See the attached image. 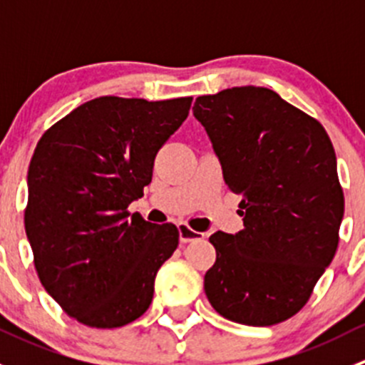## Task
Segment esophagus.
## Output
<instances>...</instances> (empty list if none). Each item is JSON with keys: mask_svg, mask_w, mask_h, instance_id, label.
<instances>
[{"mask_svg": "<svg viewBox=\"0 0 365 365\" xmlns=\"http://www.w3.org/2000/svg\"><path fill=\"white\" fill-rule=\"evenodd\" d=\"M178 233H180V240H182L183 244H187V242H194V240H203L205 238V233L194 231L192 227L185 222L178 224Z\"/></svg>", "mask_w": 365, "mask_h": 365, "instance_id": "1", "label": "esophagus"}]
</instances>
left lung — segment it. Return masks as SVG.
<instances>
[{
    "mask_svg": "<svg viewBox=\"0 0 365 365\" xmlns=\"http://www.w3.org/2000/svg\"><path fill=\"white\" fill-rule=\"evenodd\" d=\"M244 230L210 237L212 307L231 322L270 327L295 316L334 259L344 194L332 141L316 118L261 86L196 98Z\"/></svg>",
    "mask_w": 365,
    "mask_h": 365,
    "instance_id": "1",
    "label": "left lung"
}]
</instances>
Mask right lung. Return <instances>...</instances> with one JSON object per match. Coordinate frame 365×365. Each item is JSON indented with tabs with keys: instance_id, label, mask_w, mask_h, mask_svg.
<instances>
[{
	"instance_id": "right-lung-1",
	"label": "right lung",
	"mask_w": 365,
	"mask_h": 365,
	"mask_svg": "<svg viewBox=\"0 0 365 365\" xmlns=\"http://www.w3.org/2000/svg\"><path fill=\"white\" fill-rule=\"evenodd\" d=\"M192 97H98L47 128L28 169L24 226L40 282L93 329L146 312L153 282L178 247L175 224L128 205L152 182L153 160L189 116Z\"/></svg>"
}]
</instances>
